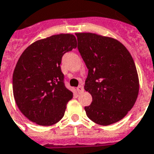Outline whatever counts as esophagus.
<instances>
[{"mask_svg": "<svg viewBox=\"0 0 154 154\" xmlns=\"http://www.w3.org/2000/svg\"><path fill=\"white\" fill-rule=\"evenodd\" d=\"M77 91L79 93H82L84 91V88H83V86L82 85H79L78 87H77Z\"/></svg>", "mask_w": 154, "mask_h": 154, "instance_id": "1", "label": "esophagus"}]
</instances>
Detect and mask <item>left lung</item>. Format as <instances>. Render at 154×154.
Segmentation results:
<instances>
[{"label": "left lung", "instance_id": "8db88e82", "mask_svg": "<svg viewBox=\"0 0 154 154\" xmlns=\"http://www.w3.org/2000/svg\"><path fill=\"white\" fill-rule=\"evenodd\" d=\"M77 48L89 69L85 90L92 103L85 106L93 122L107 126L121 120L137 101L139 78L128 50L116 38L76 33Z\"/></svg>", "mask_w": 154, "mask_h": 154}]
</instances>
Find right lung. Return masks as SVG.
Returning a JSON list of instances; mask_svg holds the SVG:
<instances>
[{
	"mask_svg": "<svg viewBox=\"0 0 154 154\" xmlns=\"http://www.w3.org/2000/svg\"><path fill=\"white\" fill-rule=\"evenodd\" d=\"M77 48L71 34L51 35L30 44L20 56L13 74L17 107L29 120L50 126L63 118L72 92L64 83L62 56Z\"/></svg>",
	"mask_w": 154,
	"mask_h": 154,
	"instance_id": "obj_1",
	"label": "right lung"
}]
</instances>
